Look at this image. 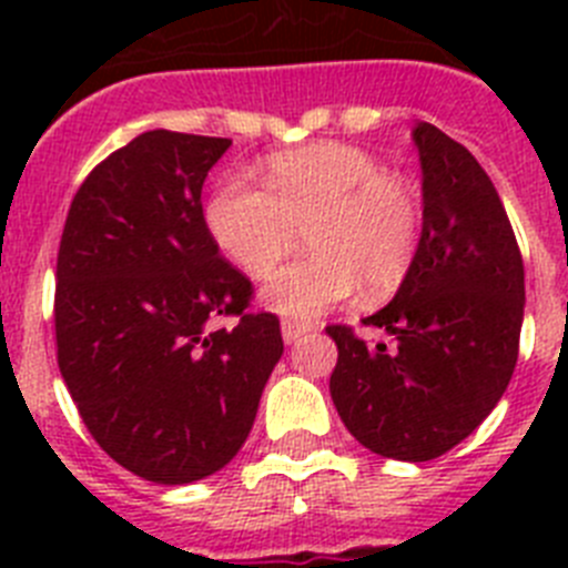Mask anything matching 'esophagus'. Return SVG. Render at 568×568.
<instances>
[{
	"instance_id": "1",
	"label": "esophagus",
	"mask_w": 568,
	"mask_h": 568,
	"mask_svg": "<svg viewBox=\"0 0 568 568\" xmlns=\"http://www.w3.org/2000/svg\"><path fill=\"white\" fill-rule=\"evenodd\" d=\"M307 333H310L307 321H295V318L281 321V335H284V341H287V344H293V341H298L301 335H307Z\"/></svg>"
}]
</instances>
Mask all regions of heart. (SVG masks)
<instances>
[{
    "instance_id": "obj_1",
    "label": "heart",
    "mask_w": 568,
    "mask_h": 568,
    "mask_svg": "<svg viewBox=\"0 0 568 568\" xmlns=\"http://www.w3.org/2000/svg\"><path fill=\"white\" fill-rule=\"evenodd\" d=\"M207 230L253 278L273 273L307 230L313 253L278 270L264 301L281 315L315 318L361 284L369 295L404 284L424 239V199L364 148L315 142L270 155L264 187L224 179L207 202Z\"/></svg>"
}]
</instances>
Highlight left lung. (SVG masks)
Wrapping results in <instances>:
<instances>
[{
	"label": "left lung",
	"instance_id": "obj_1",
	"mask_svg": "<svg viewBox=\"0 0 568 568\" xmlns=\"http://www.w3.org/2000/svg\"><path fill=\"white\" fill-rule=\"evenodd\" d=\"M424 239L395 298L364 318L395 344L329 324L338 364L329 395L358 444L395 460H433L495 409L518 364L524 258L478 159L435 124L415 128Z\"/></svg>",
	"mask_w": 568,
	"mask_h": 568
}]
</instances>
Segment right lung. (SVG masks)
<instances>
[{
	"instance_id": "obj_1",
	"label": "right lung",
	"mask_w": 568,
	"mask_h": 568,
	"mask_svg": "<svg viewBox=\"0 0 568 568\" xmlns=\"http://www.w3.org/2000/svg\"><path fill=\"white\" fill-rule=\"evenodd\" d=\"M150 130L90 170L57 258V361L88 433L153 484L233 460L284 353L278 315L210 235L202 184L230 148ZM233 317L234 327L213 328Z\"/></svg>"
}]
</instances>
